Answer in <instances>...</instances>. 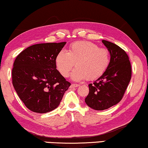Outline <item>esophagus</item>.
I'll return each instance as SVG.
<instances>
[{
	"instance_id": "esophagus-1",
	"label": "esophagus",
	"mask_w": 148,
	"mask_h": 148,
	"mask_svg": "<svg viewBox=\"0 0 148 148\" xmlns=\"http://www.w3.org/2000/svg\"><path fill=\"white\" fill-rule=\"evenodd\" d=\"M79 84H72V85H71V87H72V88L77 87H79Z\"/></svg>"
}]
</instances>
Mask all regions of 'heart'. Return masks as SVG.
<instances>
[{"label": "heart", "mask_w": 148, "mask_h": 148, "mask_svg": "<svg viewBox=\"0 0 148 148\" xmlns=\"http://www.w3.org/2000/svg\"><path fill=\"white\" fill-rule=\"evenodd\" d=\"M110 53L107 49L87 41L75 42L68 52L61 51L56 58V66L63 77H67L75 64L76 69L71 77L74 81L95 80L106 72L110 63Z\"/></svg>", "instance_id": "1"}]
</instances>
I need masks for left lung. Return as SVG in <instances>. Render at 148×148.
Returning a JSON list of instances; mask_svg holds the SVG:
<instances>
[{
	"label": "left lung",
	"instance_id": "left-lung-1",
	"mask_svg": "<svg viewBox=\"0 0 148 148\" xmlns=\"http://www.w3.org/2000/svg\"><path fill=\"white\" fill-rule=\"evenodd\" d=\"M102 42L110 53V63L106 72L88 85L89 92L85 103L94 110H103L121 101L130 81L132 68L124 49L108 41Z\"/></svg>",
	"mask_w": 148,
	"mask_h": 148
}]
</instances>
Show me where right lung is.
Returning <instances> with one entry per match:
<instances>
[{
    "mask_svg": "<svg viewBox=\"0 0 148 148\" xmlns=\"http://www.w3.org/2000/svg\"><path fill=\"white\" fill-rule=\"evenodd\" d=\"M66 42L31 45L18 54L12 71V85L29 110L46 113L56 109L71 83L56 69V58Z\"/></svg>",
    "mask_w": 148,
    "mask_h": 148,
    "instance_id": "add662e5",
    "label": "right lung"
}]
</instances>
